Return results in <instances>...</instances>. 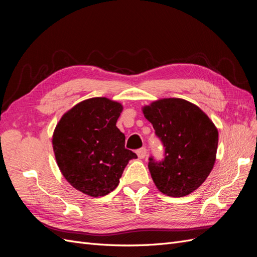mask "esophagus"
<instances>
[{"label": "esophagus", "mask_w": 257, "mask_h": 257, "mask_svg": "<svg viewBox=\"0 0 257 257\" xmlns=\"http://www.w3.org/2000/svg\"><path fill=\"white\" fill-rule=\"evenodd\" d=\"M136 153H137L139 159H144V158L146 157V155H147V153H148V150L144 147V148H141V149H138V150L136 151Z\"/></svg>", "instance_id": "1"}]
</instances>
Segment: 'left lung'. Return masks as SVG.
Masks as SVG:
<instances>
[{
	"instance_id": "8db88e82",
	"label": "left lung",
	"mask_w": 257,
	"mask_h": 257,
	"mask_svg": "<svg viewBox=\"0 0 257 257\" xmlns=\"http://www.w3.org/2000/svg\"><path fill=\"white\" fill-rule=\"evenodd\" d=\"M165 148V158L149 159L151 177L160 192L182 197L198 189L213 168L219 133L196 105L182 98H162L143 108Z\"/></svg>"
}]
</instances>
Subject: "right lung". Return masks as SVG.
<instances>
[{"instance_id":"add662e5","label":"right lung","mask_w":257,"mask_h":257,"mask_svg":"<svg viewBox=\"0 0 257 257\" xmlns=\"http://www.w3.org/2000/svg\"><path fill=\"white\" fill-rule=\"evenodd\" d=\"M122 110L109 98H89L62 115L54 128L52 147L62 175L89 196L113 191L128 161L137 158L125 149V136L115 126Z\"/></svg>"}]
</instances>
